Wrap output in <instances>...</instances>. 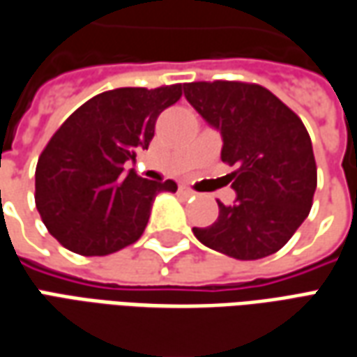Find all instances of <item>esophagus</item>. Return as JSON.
<instances>
[{"label": "esophagus", "instance_id": "1", "mask_svg": "<svg viewBox=\"0 0 357 357\" xmlns=\"http://www.w3.org/2000/svg\"><path fill=\"white\" fill-rule=\"evenodd\" d=\"M178 194H181V196H184V198H190V196H194V190H190L188 186L181 184V186H178Z\"/></svg>", "mask_w": 357, "mask_h": 357}]
</instances>
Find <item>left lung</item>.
<instances>
[{
  "instance_id": "1",
  "label": "left lung",
  "mask_w": 357,
  "mask_h": 357,
  "mask_svg": "<svg viewBox=\"0 0 357 357\" xmlns=\"http://www.w3.org/2000/svg\"><path fill=\"white\" fill-rule=\"evenodd\" d=\"M184 97L221 134V161L231 173L235 202L218 200L210 227H194L202 245L237 260L280 250L305 221L317 188L311 137L276 95L239 81L184 83Z\"/></svg>"
}]
</instances>
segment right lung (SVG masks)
Masks as SVG:
<instances>
[{"label": "right lung", "mask_w": 357, "mask_h": 357, "mask_svg": "<svg viewBox=\"0 0 357 357\" xmlns=\"http://www.w3.org/2000/svg\"><path fill=\"white\" fill-rule=\"evenodd\" d=\"M183 95V85L120 87L81 105L38 157L34 200L46 229L71 252L105 257L136 243L155 196L176 192L174 181H147L136 161L155 134V120Z\"/></svg>", "instance_id": "obj_1"}]
</instances>
